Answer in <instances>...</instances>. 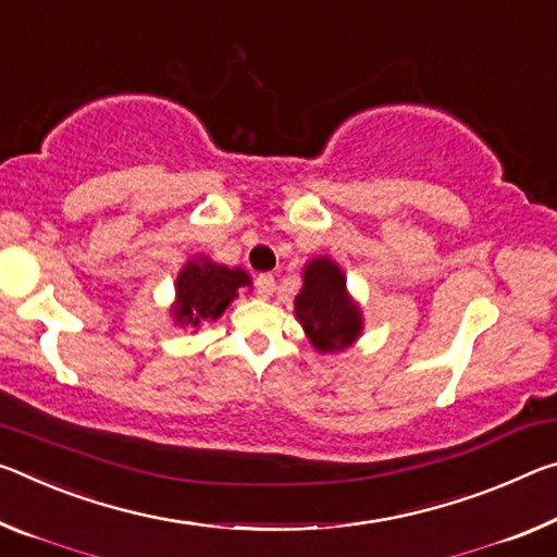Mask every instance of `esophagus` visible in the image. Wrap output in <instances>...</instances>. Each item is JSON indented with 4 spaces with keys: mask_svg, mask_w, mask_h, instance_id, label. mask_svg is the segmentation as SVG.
Listing matches in <instances>:
<instances>
[{
    "mask_svg": "<svg viewBox=\"0 0 557 557\" xmlns=\"http://www.w3.org/2000/svg\"><path fill=\"white\" fill-rule=\"evenodd\" d=\"M255 289H258V295L268 299L272 293H275V277L270 275V272H262V275L255 277Z\"/></svg>",
    "mask_w": 557,
    "mask_h": 557,
    "instance_id": "obj_1",
    "label": "esophagus"
}]
</instances>
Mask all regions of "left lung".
I'll return each mask as SVG.
<instances>
[{"instance_id":"left-lung-1","label":"left lung","mask_w":557,"mask_h":557,"mask_svg":"<svg viewBox=\"0 0 557 557\" xmlns=\"http://www.w3.org/2000/svg\"><path fill=\"white\" fill-rule=\"evenodd\" d=\"M305 285L295 297V314L317 351H342L361 334V312L347 293L339 264L314 258L305 264Z\"/></svg>"}]
</instances>
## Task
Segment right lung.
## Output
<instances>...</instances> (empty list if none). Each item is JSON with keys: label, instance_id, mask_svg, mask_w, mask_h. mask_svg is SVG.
Wrapping results in <instances>:
<instances>
[{"label": "right lung", "instance_id": "obj_1", "mask_svg": "<svg viewBox=\"0 0 557 557\" xmlns=\"http://www.w3.org/2000/svg\"><path fill=\"white\" fill-rule=\"evenodd\" d=\"M250 285V275L243 268H225L208 258H193L175 280L173 320L190 330L202 322H213L227 310L237 293Z\"/></svg>", "mask_w": 557, "mask_h": 557}]
</instances>
